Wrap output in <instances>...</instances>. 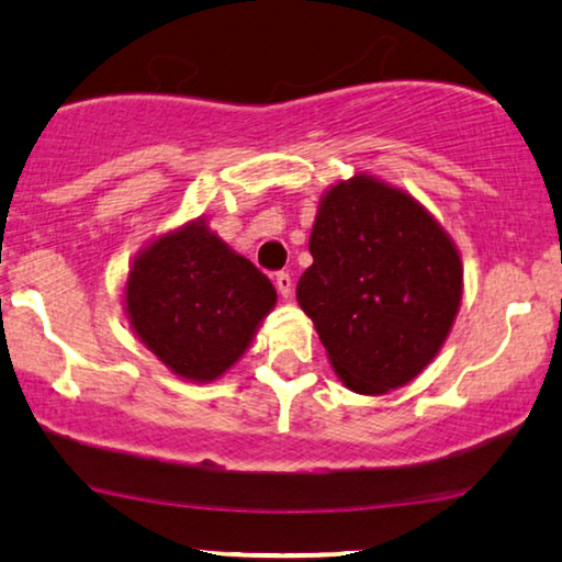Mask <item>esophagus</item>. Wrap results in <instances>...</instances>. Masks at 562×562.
<instances>
[{
  "instance_id": "obj_1",
  "label": "esophagus",
  "mask_w": 562,
  "mask_h": 562,
  "mask_svg": "<svg viewBox=\"0 0 562 562\" xmlns=\"http://www.w3.org/2000/svg\"><path fill=\"white\" fill-rule=\"evenodd\" d=\"M276 289H279V294L283 299L291 296V289H294V279H291L289 271H279L276 273Z\"/></svg>"
}]
</instances>
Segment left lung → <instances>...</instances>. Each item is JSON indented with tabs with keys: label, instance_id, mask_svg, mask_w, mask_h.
Wrapping results in <instances>:
<instances>
[{
	"label": "left lung",
	"instance_id": "obj_1",
	"mask_svg": "<svg viewBox=\"0 0 562 562\" xmlns=\"http://www.w3.org/2000/svg\"><path fill=\"white\" fill-rule=\"evenodd\" d=\"M310 252L296 302L345 386L373 396L419 375L463 296V263L432 214L402 189L352 176L322 196Z\"/></svg>",
	"mask_w": 562,
	"mask_h": 562
}]
</instances>
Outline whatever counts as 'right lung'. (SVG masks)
<instances>
[{
    "label": "right lung",
    "instance_id": "1",
    "mask_svg": "<svg viewBox=\"0 0 562 562\" xmlns=\"http://www.w3.org/2000/svg\"><path fill=\"white\" fill-rule=\"evenodd\" d=\"M273 304V283L204 220L153 240L125 283V310L143 345L199 383L235 366Z\"/></svg>",
    "mask_w": 562,
    "mask_h": 562
}]
</instances>
